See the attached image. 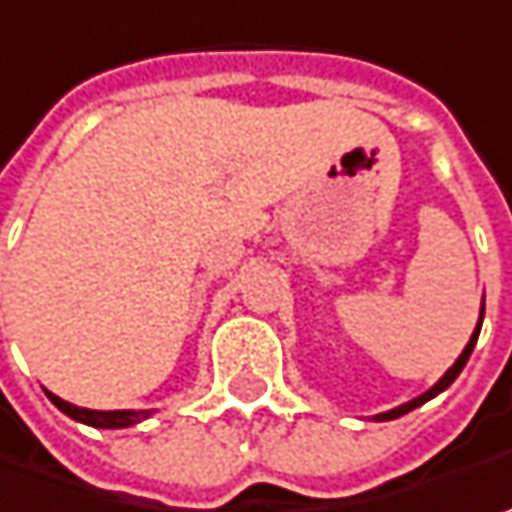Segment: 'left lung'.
I'll return each mask as SVG.
<instances>
[{"mask_svg": "<svg viewBox=\"0 0 512 512\" xmlns=\"http://www.w3.org/2000/svg\"><path fill=\"white\" fill-rule=\"evenodd\" d=\"M481 318H484V306H481ZM481 318H478V326H476V332H473V338H470V344L464 346V352L458 355V361L453 364V367L447 369L444 375H441V381L435 384V387H430L424 395H418V398H412V401H407V404H401V407H395V410H389V412H378L375 415V421H392V418H401V415H407L410 410H415V407H421V404H427L430 398H435L438 392H444V389L450 387L453 381L458 378V372L464 369V364L470 361V352H473V346H476L478 341V332H481Z\"/></svg>", "mask_w": 512, "mask_h": 512, "instance_id": "1", "label": "left lung"}]
</instances>
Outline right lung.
<instances>
[{
    "label": "right lung",
    "instance_id": "obj_1",
    "mask_svg": "<svg viewBox=\"0 0 512 512\" xmlns=\"http://www.w3.org/2000/svg\"><path fill=\"white\" fill-rule=\"evenodd\" d=\"M48 398L54 401L59 410L65 412V415H71L74 421H82V424H88V427H100V430H123V427H134V424H140L145 421L148 415L154 410H85V407H74V404H68V401H62L59 395L54 392H48Z\"/></svg>",
    "mask_w": 512,
    "mask_h": 512
}]
</instances>
